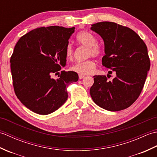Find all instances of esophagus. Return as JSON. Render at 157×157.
I'll return each instance as SVG.
<instances>
[{"label": "esophagus", "instance_id": "esophagus-1", "mask_svg": "<svg viewBox=\"0 0 157 157\" xmlns=\"http://www.w3.org/2000/svg\"><path fill=\"white\" fill-rule=\"evenodd\" d=\"M85 77V75H83V74H79V79H83Z\"/></svg>", "mask_w": 157, "mask_h": 157}]
</instances>
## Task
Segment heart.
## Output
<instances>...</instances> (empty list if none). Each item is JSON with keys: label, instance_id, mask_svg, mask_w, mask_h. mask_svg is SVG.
<instances>
[{"label": "heart", "instance_id": "obj_1", "mask_svg": "<svg viewBox=\"0 0 157 157\" xmlns=\"http://www.w3.org/2000/svg\"><path fill=\"white\" fill-rule=\"evenodd\" d=\"M76 41L78 44L87 47V56H94L97 57L101 54V48L96 43V38L91 33L83 31L77 34ZM66 57L71 59L73 56V48L71 44H67L65 50ZM96 69V63L92 59H88L86 61L76 62L71 67L72 71L79 74L87 75L94 73Z\"/></svg>", "mask_w": 157, "mask_h": 157}]
</instances>
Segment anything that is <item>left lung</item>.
<instances>
[{
	"instance_id": "1",
	"label": "left lung",
	"mask_w": 157,
	"mask_h": 157,
	"mask_svg": "<svg viewBox=\"0 0 157 157\" xmlns=\"http://www.w3.org/2000/svg\"><path fill=\"white\" fill-rule=\"evenodd\" d=\"M90 29L104 40L102 64L109 69L108 75H116L113 81H108L105 75H94L90 90L91 97L107 111L127 109L137 100L144 87L151 67L147 46L134 30L114 22H98Z\"/></svg>"
}]
</instances>
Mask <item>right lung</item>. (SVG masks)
<instances>
[{
	"mask_svg": "<svg viewBox=\"0 0 157 157\" xmlns=\"http://www.w3.org/2000/svg\"><path fill=\"white\" fill-rule=\"evenodd\" d=\"M75 28L49 26L36 28L21 36L10 59L17 97L32 111L48 115L61 106L68 97L67 87L78 80L75 71H61L66 64L65 50Z\"/></svg>",
	"mask_w": 157,
	"mask_h": 157,
	"instance_id": "right-lung-1",
	"label": "right lung"
}]
</instances>
